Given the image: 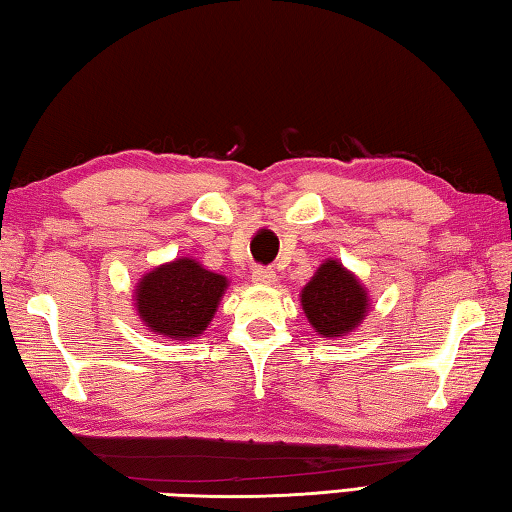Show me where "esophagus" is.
I'll use <instances>...</instances> for the list:
<instances>
[{
	"instance_id": "esophagus-1",
	"label": "esophagus",
	"mask_w": 512,
	"mask_h": 512,
	"mask_svg": "<svg viewBox=\"0 0 512 512\" xmlns=\"http://www.w3.org/2000/svg\"><path fill=\"white\" fill-rule=\"evenodd\" d=\"M251 281L258 283V285H274L276 274L272 270H263V267H256V270L251 272Z\"/></svg>"
}]
</instances>
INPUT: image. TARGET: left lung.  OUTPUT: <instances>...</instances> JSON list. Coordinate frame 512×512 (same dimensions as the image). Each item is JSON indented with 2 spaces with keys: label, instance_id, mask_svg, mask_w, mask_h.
<instances>
[{
  "label": "left lung",
  "instance_id": "left-lung-1",
  "mask_svg": "<svg viewBox=\"0 0 512 512\" xmlns=\"http://www.w3.org/2000/svg\"><path fill=\"white\" fill-rule=\"evenodd\" d=\"M301 308L315 333L326 339L348 337L369 315L371 297L364 283L337 258H326L301 290Z\"/></svg>",
  "mask_w": 512,
  "mask_h": 512
}]
</instances>
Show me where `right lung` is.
I'll return each instance as SVG.
<instances>
[{
    "label": "right lung",
    "mask_w": 512,
    "mask_h": 512,
    "mask_svg": "<svg viewBox=\"0 0 512 512\" xmlns=\"http://www.w3.org/2000/svg\"><path fill=\"white\" fill-rule=\"evenodd\" d=\"M229 279L179 256L146 272L134 285V310L148 333L188 342L204 335L218 312Z\"/></svg>",
    "instance_id": "1"
}]
</instances>
